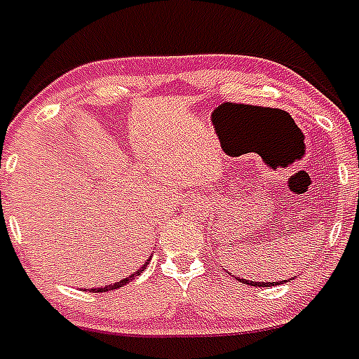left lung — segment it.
I'll use <instances>...</instances> for the list:
<instances>
[{"instance_id":"left-lung-1","label":"left lung","mask_w":359,"mask_h":359,"mask_svg":"<svg viewBox=\"0 0 359 359\" xmlns=\"http://www.w3.org/2000/svg\"><path fill=\"white\" fill-rule=\"evenodd\" d=\"M241 283H246V285H252V287H270L272 285L273 287V283H255V281H248V279H239ZM277 285V283H276Z\"/></svg>"}]
</instances>
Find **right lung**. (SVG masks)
Segmentation results:
<instances>
[{"mask_svg":"<svg viewBox=\"0 0 359 359\" xmlns=\"http://www.w3.org/2000/svg\"><path fill=\"white\" fill-rule=\"evenodd\" d=\"M140 273H142V268H140V270H137V273H131V276H129V277H126V279H122V281L114 283V285H109V287H105V288H91V290H93V292H96V294H98V292H107V290H114V288H120V287H122V285H126V283L133 281L135 277H137V276H140Z\"/></svg>","mask_w":359,"mask_h":359,"instance_id":"right-lung-1","label":"right lung"}]
</instances>
